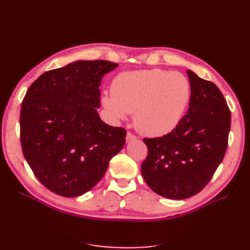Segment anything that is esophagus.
Returning a JSON list of instances; mask_svg holds the SVG:
<instances>
[{
  "label": "esophagus",
  "instance_id": "34e87169",
  "mask_svg": "<svg viewBox=\"0 0 250 250\" xmlns=\"http://www.w3.org/2000/svg\"><path fill=\"white\" fill-rule=\"evenodd\" d=\"M137 139H138V137H137V135H135V134L131 133L130 131L127 132V134H126V141H127V142H130V141L137 140Z\"/></svg>",
  "mask_w": 250,
  "mask_h": 250
}]
</instances>
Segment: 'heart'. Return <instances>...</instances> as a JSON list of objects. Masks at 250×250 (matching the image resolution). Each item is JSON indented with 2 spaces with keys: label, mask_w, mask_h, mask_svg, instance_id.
Listing matches in <instances>:
<instances>
[{
  "label": "heart",
  "mask_w": 250,
  "mask_h": 250,
  "mask_svg": "<svg viewBox=\"0 0 250 250\" xmlns=\"http://www.w3.org/2000/svg\"><path fill=\"white\" fill-rule=\"evenodd\" d=\"M191 99L190 81L180 73L153 69L122 73L113 79L103 105L116 119L134 113L138 131L163 137L176 128Z\"/></svg>",
  "instance_id": "b5f03b06"
}]
</instances>
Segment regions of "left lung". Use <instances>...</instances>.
<instances>
[{"label":"left lung","mask_w":250,"mask_h":250,"mask_svg":"<svg viewBox=\"0 0 250 250\" xmlns=\"http://www.w3.org/2000/svg\"><path fill=\"white\" fill-rule=\"evenodd\" d=\"M191 99L176 128L161 138H144L148 148L141 171L156 194L185 199L213 177L229 145L230 110L215 83L187 71Z\"/></svg>","instance_id":"left-lung-1"}]
</instances>
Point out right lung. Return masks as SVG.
<instances>
[{
	"label": "right lung",
	"mask_w": 250,
	"mask_h": 250,
	"mask_svg": "<svg viewBox=\"0 0 250 250\" xmlns=\"http://www.w3.org/2000/svg\"><path fill=\"white\" fill-rule=\"evenodd\" d=\"M117 66L80 60L43 73L29 86L21 106V150L51 192L77 197L89 191L123 148L126 129L104 123L96 109L101 79Z\"/></svg>",
	"instance_id": "obj_1"
}]
</instances>
